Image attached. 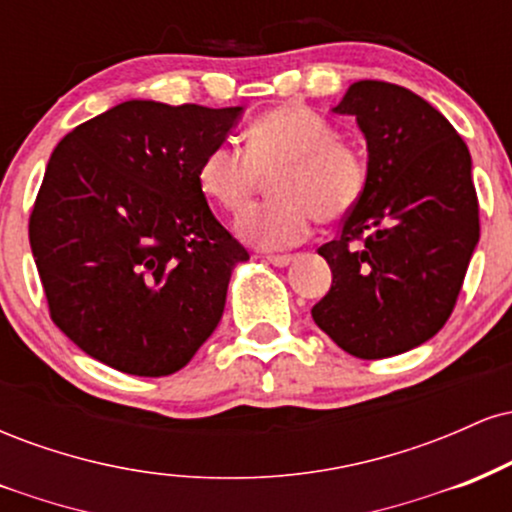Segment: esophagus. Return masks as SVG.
Instances as JSON below:
<instances>
[{
    "label": "esophagus",
    "instance_id": "34e87169",
    "mask_svg": "<svg viewBox=\"0 0 512 512\" xmlns=\"http://www.w3.org/2000/svg\"><path fill=\"white\" fill-rule=\"evenodd\" d=\"M267 262L274 264V267H286V264L293 262V255H267Z\"/></svg>",
    "mask_w": 512,
    "mask_h": 512
}]
</instances>
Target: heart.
I'll return each mask as SVG.
<instances>
[{"instance_id":"obj_1","label":"heart","mask_w":512,"mask_h":512,"mask_svg":"<svg viewBox=\"0 0 512 512\" xmlns=\"http://www.w3.org/2000/svg\"><path fill=\"white\" fill-rule=\"evenodd\" d=\"M276 199L250 209L238 233L257 248H289L308 236L313 219L342 221L368 185V158L327 117L301 108L269 110L245 129V149L221 142L204 154L199 190L228 214H240L262 190Z\"/></svg>"}]
</instances>
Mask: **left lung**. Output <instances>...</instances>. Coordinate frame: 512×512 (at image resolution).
Returning <instances> with one entry per match:
<instances>
[{
    "mask_svg": "<svg viewBox=\"0 0 512 512\" xmlns=\"http://www.w3.org/2000/svg\"><path fill=\"white\" fill-rule=\"evenodd\" d=\"M337 113L368 142V185L339 236L317 248L332 286L313 320L356 358L428 342L448 322L479 243L472 156L455 127L407 88L356 81Z\"/></svg>",
    "mask_w": 512,
    "mask_h": 512,
    "instance_id": "8db88e82",
    "label": "left lung"
}]
</instances>
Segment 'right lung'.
I'll use <instances>...</instances> for the list:
<instances>
[{
    "label": "right lung",
    "mask_w": 512,
    "mask_h": 512,
    "mask_svg": "<svg viewBox=\"0 0 512 512\" xmlns=\"http://www.w3.org/2000/svg\"><path fill=\"white\" fill-rule=\"evenodd\" d=\"M240 108L127 101L52 151L28 238L50 317L105 366L161 378L219 325L248 250L211 214L197 170Z\"/></svg>",
    "instance_id": "1"
}]
</instances>
